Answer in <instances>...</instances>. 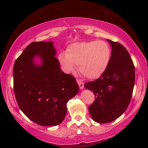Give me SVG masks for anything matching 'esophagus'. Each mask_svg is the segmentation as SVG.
<instances>
[{
  "label": "esophagus",
  "instance_id": "obj_1",
  "mask_svg": "<svg viewBox=\"0 0 148 148\" xmlns=\"http://www.w3.org/2000/svg\"><path fill=\"white\" fill-rule=\"evenodd\" d=\"M76 81H77V83L79 85V88L81 89V90H83V89L84 88V83H83L80 79H77Z\"/></svg>",
  "mask_w": 148,
  "mask_h": 148
}]
</instances>
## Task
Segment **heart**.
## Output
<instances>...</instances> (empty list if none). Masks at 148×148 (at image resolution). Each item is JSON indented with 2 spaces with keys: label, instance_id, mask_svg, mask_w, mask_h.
Instances as JSON below:
<instances>
[{
  "label": "heart",
  "instance_id": "obj_1",
  "mask_svg": "<svg viewBox=\"0 0 148 148\" xmlns=\"http://www.w3.org/2000/svg\"><path fill=\"white\" fill-rule=\"evenodd\" d=\"M111 50L104 41L77 42L67 46L65 52L58 55V60L66 72L73 71L75 65L88 79H96L104 73L110 64Z\"/></svg>",
  "mask_w": 148,
  "mask_h": 148
}]
</instances>
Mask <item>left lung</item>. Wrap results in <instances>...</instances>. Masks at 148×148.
<instances>
[{
    "label": "left lung",
    "mask_w": 148,
    "mask_h": 148,
    "mask_svg": "<svg viewBox=\"0 0 148 148\" xmlns=\"http://www.w3.org/2000/svg\"><path fill=\"white\" fill-rule=\"evenodd\" d=\"M111 44L110 64L104 73L84 87L92 91L95 100L88 107L93 120L107 123L116 120L126 110L135 84V66L126 48L116 42Z\"/></svg>",
    "instance_id": "1"
}]
</instances>
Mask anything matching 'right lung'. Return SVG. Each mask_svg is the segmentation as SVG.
<instances>
[{
    "mask_svg": "<svg viewBox=\"0 0 148 148\" xmlns=\"http://www.w3.org/2000/svg\"><path fill=\"white\" fill-rule=\"evenodd\" d=\"M53 42H33L16 59L13 89L18 106L30 120L41 126L52 127L63 121L66 103L79 92L72 75L60 69ZM39 56L42 64L33 59Z\"/></svg>",
    "mask_w": 148,
    "mask_h": 148,
    "instance_id": "add662e5",
    "label": "right lung"
}]
</instances>
